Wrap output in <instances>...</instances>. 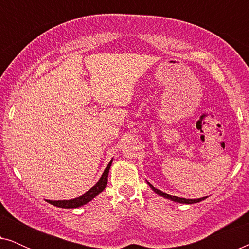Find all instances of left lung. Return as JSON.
I'll return each mask as SVG.
<instances>
[{"label": "left lung", "mask_w": 249, "mask_h": 249, "mask_svg": "<svg viewBox=\"0 0 249 249\" xmlns=\"http://www.w3.org/2000/svg\"><path fill=\"white\" fill-rule=\"evenodd\" d=\"M148 185L151 186V188L154 190L155 193H158L159 195H161L163 197H165V198H169L173 200V202H178V203H182V204H194V203H198V202H202V200H204L206 198V197H203V198H198V199H186V198H180V197H177V196H173V195H169V194L166 193H163L161 192V190L155 188V187H153L151 183L148 182Z\"/></svg>", "instance_id": "obj_1"}]
</instances>
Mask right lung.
<instances>
[{"mask_svg": "<svg viewBox=\"0 0 249 249\" xmlns=\"http://www.w3.org/2000/svg\"><path fill=\"white\" fill-rule=\"evenodd\" d=\"M111 164H112V160H111V162L107 164V168H105L103 175H102L101 179L98 180L96 185H95L94 187H91V188L88 190V192L85 193L84 195H81L80 197H77V198H74V199H70V200H46V202H49L50 204H52V205H54V206L62 207V209H76V207L85 205V204L90 202L94 197H96V195H98L101 192H103L105 187H107L108 170H110V168H111Z\"/></svg>", "mask_w": 249, "mask_h": 249, "instance_id": "right-lung-1", "label": "right lung"}]
</instances>
